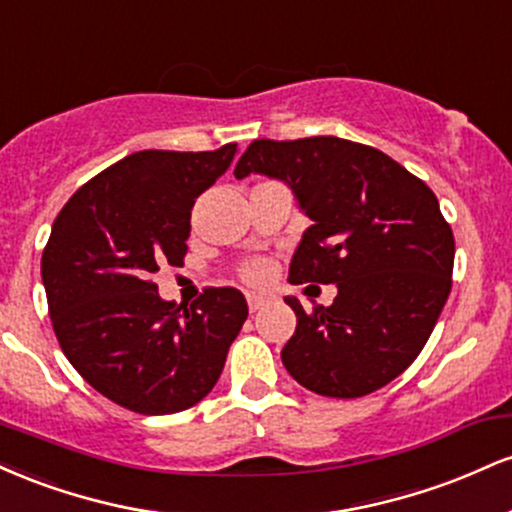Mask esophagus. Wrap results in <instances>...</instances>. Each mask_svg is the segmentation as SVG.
<instances>
[{
    "mask_svg": "<svg viewBox=\"0 0 512 512\" xmlns=\"http://www.w3.org/2000/svg\"><path fill=\"white\" fill-rule=\"evenodd\" d=\"M272 303V296H264V293H248V308L250 313H257L264 305Z\"/></svg>",
    "mask_w": 512,
    "mask_h": 512,
    "instance_id": "obj_1",
    "label": "esophagus"
}]
</instances>
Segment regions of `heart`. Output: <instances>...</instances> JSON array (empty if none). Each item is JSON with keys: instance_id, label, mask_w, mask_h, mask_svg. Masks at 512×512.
Returning a JSON list of instances; mask_svg holds the SVG:
<instances>
[{"instance_id": "1", "label": "heart", "mask_w": 512, "mask_h": 512, "mask_svg": "<svg viewBox=\"0 0 512 512\" xmlns=\"http://www.w3.org/2000/svg\"><path fill=\"white\" fill-rule=\"evenodd\" d=\"M240 276H243L248 284H264V281L272 276V262L255 257V260L245 262L243 267H240Z\"/></svg>"}]
</instances>
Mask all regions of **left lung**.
<instances>
[{"label":"left lung","mask_w":512,"mask_h":512,"mask_svg":"<svg viewBox=\"0 0 512 512\" xmlns=\"http://www.w3.org/2000/svg\"><path fill=\"white\" fill-rule=\"evenodd\" d=\"M284 180L313 226L291 284H337L330 308L298 317L281 361L325 397L370 395L421 354L452 289L455 238L431 187L373 146L339 137L255 139L236 178Z\"/></svg>","instance_id":"1"}]
</instances>
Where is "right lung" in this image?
Here are the masks:
<instances>
[{
    "instance_id": "obj_1",
    "label": "right lung",
    "mask_w": 512,
    "mask_h": 512,
    "mask_svg": "<svg viewBox=\"0 0 512 512\" xmlns=\"http://www.w3.org/2000/svg\"><path fill=\"white\" fill-rule=\"evenodd\" d=\"M216 151H137L69 197L43 250L52 330L93 390L137 414H175L211 392L248 303L207 289L190 308L163 301L151 274L182 267L195 199L226 173Z\"/></svg>"
}]
</instances>
